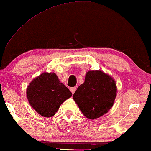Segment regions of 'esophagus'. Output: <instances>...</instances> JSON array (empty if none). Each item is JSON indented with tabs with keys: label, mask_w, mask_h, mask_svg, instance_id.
<instances>
[{
	"label": "esophagus",
	"mask_w": 151,
	"mask_h": 151,
	"mask_svg": "<svg viewBox=\"0 0 151 151\" xmlns=\"http://www.w3.org/2000/svg\"><path fill=\"white\" fill-rule=\"evenodd\" d=\"M76 90V87H71V88H70V91H71L72 94H73L74 93H75Z\"/></svg>",
	"instance_id": "1"
}]
</instances>
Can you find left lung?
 <instances>
[{"label": "left lung", "instance_id": "obj_1", "mask_svg": "<svg viewBox=\"0 0 151 151\" xmlns=\"http://www.w3.org/2000/svg\"><path fill=\"white\" fill-rule=\"evenodd\" d=\"M116 93V84L111 76L101 71H90L73 98L84 116L96 119L111 109Z\"/></svg>", "mask_w": 151, "mask_h": 151}]
</instances>
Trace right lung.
<instances>
[{"instance_id": "1", "label": "right lung", "mask_w": 151, "mask_h": 151, "mask_svg": "<svg viewBox=\"0 0 151 151\" xmlns=\"http://www.w3.org/2000/svg\"><path fill=\"white\" fill-rule=\"evenodd\" d=\"M72 96L54 73H43L32 80L27 90L29 102L39 114L53 116L59 107Z\"/></svg>"}]
</instances>
